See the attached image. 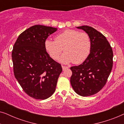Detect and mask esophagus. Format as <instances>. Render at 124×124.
I'll return each instance as SVG.
<instances>
[{"instance_id":"1","label":"esophagus","mask_w":124,"mask_h":124,"mask_svg":"<svg viewBox=\"0 0 124 124\" xmlns=\"http://www.w3.org/2000/svg\"><path fill=\"white\" fill-rule=\"evenodd\" d=\"M62 70H66V69H68V67H66V66H64V65H62Z\"/></svg>"}]
</instances>
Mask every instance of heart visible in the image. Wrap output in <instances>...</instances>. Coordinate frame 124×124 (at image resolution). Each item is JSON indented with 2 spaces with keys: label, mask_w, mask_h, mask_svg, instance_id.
Masks as SVG:
<instances>
[{
  "label": "heart",
  "mask_w": 124,
  "mask_h": 124,
  "mask_svg": "<svg viewBox=\"0 0 124 124\" xmlns=\"http://www.w3.org/2000/svg\"><path fill=\"white\" fill-rule=\"evenodd\" d=\"M45 48L50 57L57 60L63 51L65 52L59 59V62L68 64L73 62L79 64L89 56L91 48L89 35L85 32L72 29L65 30L55 37V40L47 39Z\"/></svg>",
  "instance_id": "b5f03b06"
}]
</instances>
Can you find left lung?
<instances>
[{"label": "left lung", "mask_w": 124, "mask_h": 124, "mask_svg": "<svg viewBox=\"0 0 124 124\" xmlns=\"http://www.w3.org/2000/svg\"><path fill=\"white\" fill-rule=\"evenodd\" d=\"M77 28L89 35L91 42L90 54L82 64L70 68V84L74 91L82 96L99 92L106 85L113 66V51L102 34L91 26Z\"/></svg>", "instance_id": "left-lung-1"}]
</instances>
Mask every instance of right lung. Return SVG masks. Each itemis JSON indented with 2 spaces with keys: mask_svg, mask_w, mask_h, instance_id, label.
<instances>
[{
  "mask_svg": "<svg viewBox=\"0 0 124 124\" xmlns=\"http://www.w3.org/2000/svg\"><path fill=\"white\" fill-rule=\"evenodd\" d=\"M57 28L35 25L23 32L12 52L14 75L30 97L46 99L55 92L62 66L50 56L45 42Z\"/></svg>",
  "mask_w": 124,
  "mask_h": 124,
  "instance_id": "add662e5",
  "label": "right lung"
}]
</instances>
